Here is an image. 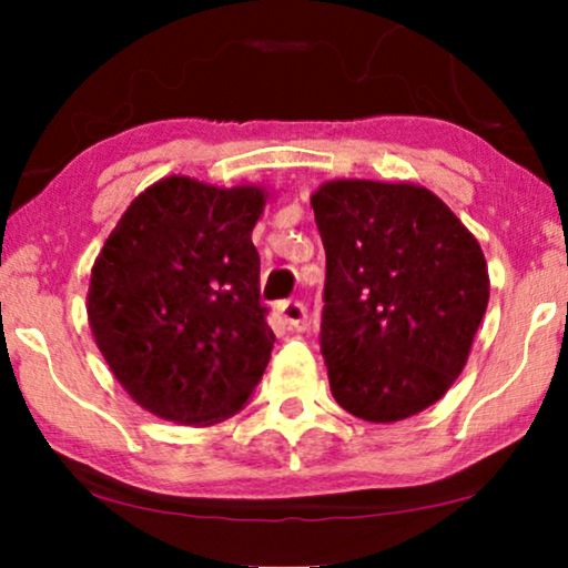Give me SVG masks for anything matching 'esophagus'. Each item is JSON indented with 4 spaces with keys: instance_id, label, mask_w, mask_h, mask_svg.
<instances>
[{
    "instance_id": "34e87169",
    "label": "esophagus",
    "mask_w": 568,
    "mask_h": 568,
    "mask_svg": "<svg viewBox=\"0 0 568 568\" xmlns=\"http://www.w3.org/2000/svg\"><path fill=\"white\" fill-rule=\"evenodd\" d=\"M278 321H282L290 331H305L307 328V307L297 300L284 302L278 307Z\"/></svg>"
}]
</instances>
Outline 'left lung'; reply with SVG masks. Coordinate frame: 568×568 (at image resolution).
Instances as JSON below:
<instances>
[{
	"label": "left lung",
	"mask_w": 568,
	"mask_h": 568,
	"mask_svg": "<svg viewBox=\"0 0 568 568\" xmlns=\"http://www.w3.org/2000/svg\"><path fill=\"white\" fill-rule=\"evenodd\" d=\"M325 247L321 352L341 408L416 416L468 362L488 305L478 240L414 183L328 181L313 193Z\"/></svg>",
	"instance_id": "obj_1"
}]
</instances>
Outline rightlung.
Returning a JSON list of instances; mask_svg holds the SVG:
<instances>
[{
    "label": "right lung",
    "instance_id": "obj_1",
    "mask_svg": "<svg viewBox=\"0 0 568 568\" xmlns=\"http://www.w3.org/2000/svg\"><path fill=\"white\" fill-rule=\"evenodd\" d=\"M258 185L162 178L131 201L90 276L88 317L108 367L150 414L183 426L245 406L274 348L253 227Z\"/></svg>",
    "mask_w": 568,
    "mask_h": 568
}]
</instances>
